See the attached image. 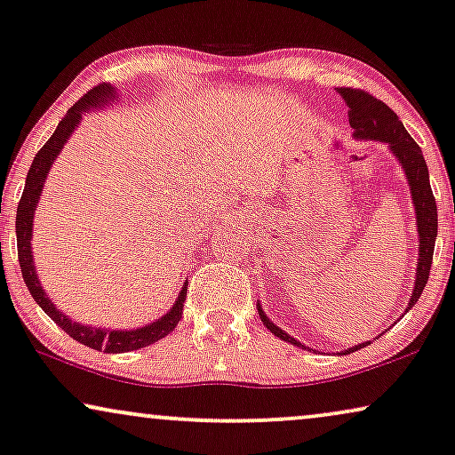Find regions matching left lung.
<instances>
[{
    "instance_id": "left-lung-1",
    "label": "left lung",
    "mask_w": 455,
    "mask_h": 455,
    "mask_svg": "<svg viewBox=\"0 0 455 455\" xmlns=\"http://www.w3.org/2000/svg\"><path fill=\"white\" fill-rule=\"evenodd\" d=\"M338 94L342 96L344 102L348 107V124L350 128L355 130L356 138H365V140H380L388 142V147L393 148V153L399 159V164L403 165L407 185H410L413 205H416V218H418V237H419V258H418V270H416V285H413L411 300L407 304V310H410L413 304L418 302L419 294L424 291V287L428 283L430 275V264H433V251H435V239H436V227H439V220H436V204L433 197V188H430L428 180V165L424 161V155L416 145V140L407 134L403 124L399 122L396 113L393 108H388L382 100H378L376 96H371L370 92L356 90V88H340ZM405 310V313H407ZM258 315H260L262 323L268 327L275 336L281 338V340L298 344L294 338H290L283 330H279L277 325L270 323L264 310L258 307ZM370 342L359 344V347L348 348L359 350L367 347Z\"/></svg>"
}]
</instances>
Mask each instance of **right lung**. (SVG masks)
Instances as JSON below:
<instances>
[{
    "label": "right lung",
    "mask_w": 455,
    "mask_h": 455,
    "mask_svg": "<svg viewBox=\"0 0 455 455\" xmlns=\"http://www.w3.org/2000/svg\"><path fill=\"white\" fill-rule=\"evenodd\" d=\"M115 99V90L108 84L94 85L88 94H84L75 105L68 108L59 128L54 130V134L50 136V140L39 148V153L33 159L31 170L27 174L25 191H22V197L19 201V210H16V243H19V262L22 270V279L31 291L33 300H36L39 307L44 308V313L54 321L56 325L62 327L73 340L85 344V347L102 350V353H128V350L145 348L148 344L161 340V338L168 336L170 331H174L178 321L182 317V307H185L187 300V285H182L180 294H178V300L174 307L170 308V313H165L164 317L153 321L151 325L140 327V330L134 331H108V330H99V327H88L82 323H75V321L67 319L65 315L60 313L59 308L52 304V300L45 296L42 283H39L36 264H33V251H31V233H33V212L37 208L39 195H42L45 176H48L50 165L54 164V159L59 157L60 148L65 147V142L71 136L75 125L82 119V113L88 111V108L100 107L102 102Z\"/></svg>",
    "instance_id": "add662e5"
}]
</instances>
